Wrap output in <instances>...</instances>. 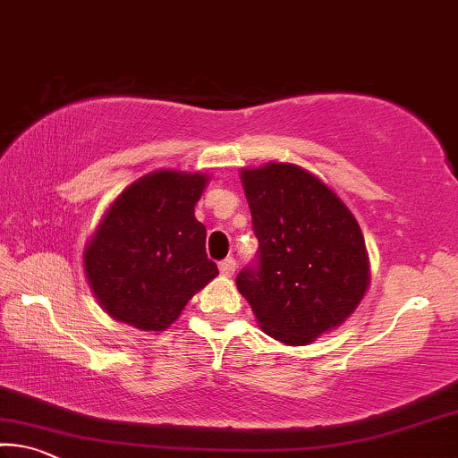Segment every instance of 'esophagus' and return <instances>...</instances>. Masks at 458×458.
Listing matches in <instances>:
<instances>
[{
	"label": "esophagus",
	"mask_w": 458,
	"mask_h": 458,
	"mask_svg": "<svg viewBox=\"0 0 458 458\" xmlns=\"http://www.w3.org/2000/svg\"><path fill=\"white\" fill-rule=\"evenodd\" d=\"M236 271V260L234 259H224L220 263V273L224 275V277H232Z\"/></svg>",
	"instance_id": "1"
}]
</instances>
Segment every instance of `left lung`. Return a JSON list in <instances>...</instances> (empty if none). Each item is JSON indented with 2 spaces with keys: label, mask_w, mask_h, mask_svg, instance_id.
I'll list each match as a JSON object with an SVG mask.
<instances>
[{
  "label": "left lung",
  "mask_w": 458,
  "mask_h": 458,
  "mask_svg": "<svg viewBox=\"0 0 458 458\" xmlns=\"http://www.w3.org/2000/svg\"><path fill=\"white\" fill-rule=\"evenodd\" d=\"M259 238V265L236 287L260 328L289 346L310 344L359 308L371 283L357 217L332 187L293 163L241 171Z\"/></svg>",
  "instance_id": "1"
}]
</instances>
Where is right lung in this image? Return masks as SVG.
<instances>
[{"instance_id":"1","label":"right lung","mask_w":458,"mask_h":458,"mask_svg":"<svg viewBox=\"0 0 458 458\" xmlns=\"http://www.w3.org/2000/svg\"><path fill=\"white\" fill-rule=\"evenodd\" d=\"M209 175L161 169L130 183L83 250L85 277L107 316L144 332L177 320L217 275L195 203Z\"/></svg>"}]
</instances>
